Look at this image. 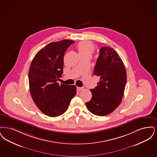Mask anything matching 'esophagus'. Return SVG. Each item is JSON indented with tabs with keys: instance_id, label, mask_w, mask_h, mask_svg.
<instances>
[{
	"instance_id": "esophagus-1",
	"label": "esophagus",
	"mask_w": 157,
	"mask_h": 157,
	"mask_svg": "<svg viewBox=\"0 0 157 157\" xmlns=\"http://www.w3.org/2000/svg\"><path fill=\"white\" fill-rule=\"evenodd\" d=\"M77 90H78V91H81V90H82L84 89V88H83V87H77Z\"/></svg>"
}]
</instances>
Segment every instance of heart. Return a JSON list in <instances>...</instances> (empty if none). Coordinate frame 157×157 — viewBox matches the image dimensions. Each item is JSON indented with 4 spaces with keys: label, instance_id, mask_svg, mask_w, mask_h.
Returning <instances> with one entry per match:
<instances>
[{
    "label": "heart",
    "instance_id": "heart-1",
    "mask_svg": "<svg viewBox=\"0 0 157 157\" xmlns=\"http://www.w3.org/2000/svg\"><path fill=\"white\" fill-rule=\"evenodd\" d=\"M77 50L80 56L89 55L90 56L95 50L94 45L90 41H81L77 46Z\"/></svg>",
    "mask_w": 157,
    "mask_h": 157
}]
</instances>
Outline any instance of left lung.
Wrapping results in <instances>:
<instances>
[{
  "label": "left lung",
  "instance_id": "8db88e82",
  "mask_svg": "<svg viewBox=\"0 0 157 157\" xmlns=\"http://www.w3.org/2000/svg\"><path fill=\"white\" fill-rule=\"evenodd\" d=\"M100 80L94 89L91 100L86 103L93 114L105 116L111 113L121 102L127 82V73L119 55L110 47H102L94 69Z\"/></svg>",
  "mask_w": 157,
  "mask_h": 157
}]
</instances>
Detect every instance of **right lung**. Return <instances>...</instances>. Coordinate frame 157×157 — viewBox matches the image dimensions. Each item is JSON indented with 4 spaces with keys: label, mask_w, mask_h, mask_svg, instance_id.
I'll return each mask as SVG.
<instances>
[{
    "label": "right lung",
    "mask_w": 157,
    "mask_h": 157,
    "mask_svg": "<svg viewBox=\"0 0 157 157\" xmlns=\"http://www.w3.org/2000/svg\"><path fill=\"white\" fill-rule=\"evenodd\" d=\"M74 43L70 40L50 43L37 53L30 64V94L36 106L46 116H61L76 94L75 85L57 82L63 74L64 53Z\"/></svg>",
    "instance_id": "obj_1"
}]
</instances>
